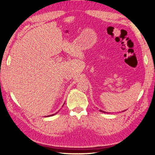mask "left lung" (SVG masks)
<instances>
[{
    "label": "left lung",
    "mask_w": 155,
    "mask_h": 155,
    "mask_svg": "<svg viewBox=\"0 0 155 155\" xmlns=\"http://www.w3.org/2000/svg\"><path fill=\"white\" fill-rule=\"evenodd\" d=\"M100 111H101V112H103V113H106V112H104V111H101V110H100Z\"/></svg>",
    "instance_id": "obj_1"
}]
</instances>
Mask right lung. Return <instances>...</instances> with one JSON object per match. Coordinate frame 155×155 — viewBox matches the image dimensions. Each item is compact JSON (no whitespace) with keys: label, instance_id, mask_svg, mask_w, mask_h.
<instances>
[{"label":"right lung","instance_id":"add662e5","mask_svg":"<svg viewBox=\"0 0 155 155\" xmlns=\"http://www.w3.org/2000/svg\"><path fill=\"white\" fill-rule=\"evenodd\" d=\"M63 106H64V105H63ZM57 113H56V114H57ZM56 114H52V115H48V116H52V115H55Z\"/></svg>","mask_w":155,"mask_h":155}]
</instances>
